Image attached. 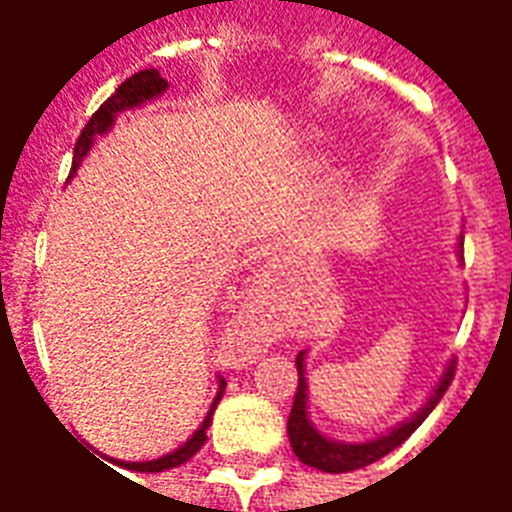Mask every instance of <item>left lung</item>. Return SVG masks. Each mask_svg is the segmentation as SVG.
Masks as SVG:
<instances>
[{
	"label": "left lung",
	"mask_w": 512,
	"mask_h": 512,
	"mask_svg": "<svg viewBox=\"0 0 512 512\" xmlns=\"http://www.w3.org/2000/svg\"><path fill=\"white\" fill-rule=\"evenodd\" d=\"M458 260L463 263V241L458 238ZM307 354L301 351L296 356V370H299V389H296V397H293V408H290L288 417V439L290 447L296 452V458L301 463H307L312 469H321V472L329 474H343L354 472V469H362V466H370V463L381 461L384 455L400 447L403 441L414 433V430L425 422L430 411L436 408V403L441 400V395L447 392L452 376H455V359L447 362L444 373L439 376L433 392L428 395V400L422 403L419 411H414L411 417H406L403 422H397L395 428L378 433L373 439L365 441H340L326 436L323 430L315 428V422L310 419V386H307Z\"/></svg>",
	"instance_id": "left-lung-1"
}]
</instances>
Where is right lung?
I'll return each instance as SVG.
<instances>
[{"mask_svg": "<svg viewBox=\"0 0 512 512\" xmlns=\"http://www.w3.org/2000/svg\"><path fill=\"white\" fill-rule=\"evenodd\" d=\"M167 87H169L167 79H161V73L153 71V68H150V71L134 73L131 79H126V82L120 84V87L115 90V95H112V98H106V104H101V109H98V112L90 117V123L84 126L82 136L76 139V147H73L71 178L76 175V169L82 167V161L87 158V153L93 150L95 139H101V136L112 131L117 117L123 115V112H128V109H139V106L156 101L158 95L167 93ZM224 386H227V381L219 378V389H216V397H213V403L211 408H208L205 419H202V425L191 433L189 439L180 444L178 450L167 452V455H161V458H153V461H115V458H109V461L117 463V466H123V469H131V472H167V469H175V466H180V463H186L189 458H194V452L200 450L202 444L208 441V433H205V430L211 428L213 411H216L219 400H222Z\"/></svg>", "mask_w": 512, "mask_h": 512, "instance_id": "add662e5", "label": "right lung"}]
</instances>
